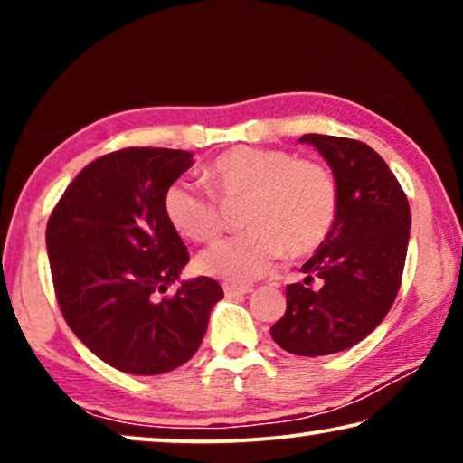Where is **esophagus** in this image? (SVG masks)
Instances as JSON below:
<instances>
[{"mask_svg": "<svg viewBox=\"0 0 463 463\" xmlns=\"http://www.w3.org/2000/svg\"><path fill=\"white\" fill-rule=\"evenodd\" d=\"M250 287H240V284H223V293L227 297H240V295H249Z\"/></svg>", "mask_w": 463, "mask_h": 463, "instance_id": "34e87169", "label": "esophagus"}]
</instances>
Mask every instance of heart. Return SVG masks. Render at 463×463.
<instances>
[{
  "instance_id": "1",
  "label": "heart",
  "mask_w": 463,
  "mask_h": 463,
  "mask_svg": "<svg viewBox=\"0 0 463 463\" xmlns=\"http://www.w3.org/2000/svg\"><path fill=\"white\" fill-rule=\"evenodd\" d=\"M213 194L179 179L164 194L170 225L192 242H213L221 233L223 202L246 195L242 223L249 230L221 240L198 257L202 274L227 282H252L274 268L284 250L303 257L333 230L339 187L316 160H297L284 149L233 147L206 170Z\"/></svg>"
}]
</instances>
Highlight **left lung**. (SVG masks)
Instances as JSON below:
<instances>
[{"mask_svg": "<svg viewBox=\"0 0 463 463\" xmlns=\"http://www.w3.org/2000/svg\"><path fill=\"white\" fill-rule=\"evenodd\" d=\"M333 168L339 208L333 230L287 287V312L271 337L297 356H328L375 331L401 288L411 211L388 164L366 143L303 135ZM318 281L312 289L308 284Z\"/></svg>", "mask_w": 463, "mask_h": 463, "instance_id": "1", "label": "left lung"}]
</instances>
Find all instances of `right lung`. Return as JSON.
<instances>
[{
	"label": "right lung",
	"mask_w": 463,
	"mask_h": 463,
	"mask_svg": "<svg viewBox=\"0 0 463 463\" xmlns=\"http://www.w3.org/2000/svg\"><path fill=\"white\" fill-rule=\"evenodd\" d=\"M183 149L128 147L88 164L46 227L54 293L78 339L113 369L160 375L198 352L223 288L208 276L157 299L189 261L164 194L192 166Z\"/></svg>",
	"instance_id": "1"
}]
</instances>
